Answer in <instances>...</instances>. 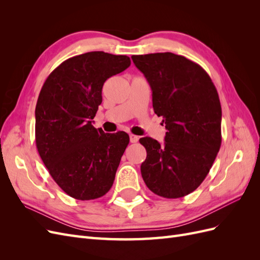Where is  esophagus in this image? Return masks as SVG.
Here are the masks:
<instances>
[{"mask_svg":"<svg viewBox=\"0 0 260 260\" xmlns=\"http://www.w3.org/2000/svg\"><path fill=\"white\" fill-rule=\"evenodd\" d=\"M139 141V137L135 136V135H130V142L131 143H137Z\"/></svg>","mask_w":260,"mask_h":260,"instance_id":"obj_1","label":"esophagus"}]
</instances>
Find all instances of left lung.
I'll use <instances>...</instances> for the list:
<instances>
[{
  "mask_svg": "<svg viewBox=\"0 0 260 260\" xmlns=\"http://www.w3.org/2000/svg\"><path fill=\"white\" fill-rule=\"evenodd\" d=\"M152 89L155 114L167 129L165 143L140 139L146 149L141 174L153 193L179 199L208 175L221 146V105L216 86L199 64L174 53L132 55Z\"/></svg>",
  "mask_w": 260,
  "mask_h": 260,
  "instance_id": "8db88e82",
  "label": "left lung"
}]
</instances>
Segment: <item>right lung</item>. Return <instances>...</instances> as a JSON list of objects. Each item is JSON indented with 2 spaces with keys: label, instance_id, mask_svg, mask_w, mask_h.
<instances>
[{
  "label": "right lung",
  "instance_id": "1",
  "mask_svg": "<svg viewBox=\"0 0 260 260\" xmlns=\"http://www.w3.org/2000/svg\"><path fill=\"white\" fill-rule=\"evenodd\" d=\"M125 55L89 52L55 68L42 86L36 106V144L45 167L72 198L90 201L114 183L129 144L123 131L105 133L93 127L104 82L127 69Z\"/></svg>",
  "mask_w": 260,
  "mask_h": 260
}]
</instances>
